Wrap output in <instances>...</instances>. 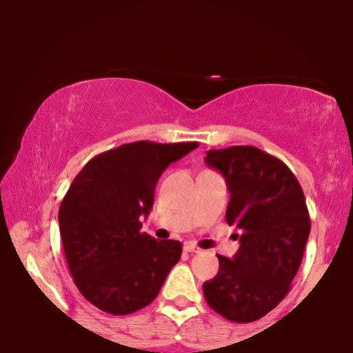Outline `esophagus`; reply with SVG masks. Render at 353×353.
Wrapping results in <instances>:
<instances>
[{
    "mask_svg": "<svg viewBox=\"0 0 353 353\" xmlns=\"http://www.w3.org/2000/svg\"><path fill=\"white\" fill-rule=\"evenodd\" d=\"M184 250H185V252H192V254H199V252H201L199 247L194 245V244H188V245H184Z\"/></svg>",
    "mask_w": 353,
    "mask_h": 353,
    "instance_id": "esophagus-1",
    "label": "esophagus"
}]
</instances>
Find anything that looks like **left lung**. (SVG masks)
Here are the masks:
<instances>
[{"label": "left lung", "instance_id": "obj_1", "mask_svg": "<svg viewBox=\"0 0 353 353\" xmlns=\"http://www.w3.org/2000/svg\"><path fill=\"white\" fill-rule=\"evenodd\" d=\"M205 164L225 177L229 225L241 230L232 259L202 285L209 307L230 322L264 317L289 294L310 234V217L297 177L277 157L254 145L210 149Z\"/></svg>", "mask_w": 353, "mask_h": 353}]
</instances>
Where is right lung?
<instances>
[{"label":"right lung","mask_w":353,"mask_h":353,"mask_svg":"<svg viewBox=\"0 0 353 353\" xmlns=\"http://www.w3.org/2000/svg\"><path fill=\"white\" fill-rule=\"evenodd\" d=\"M197 143L123 144L81 169L59 208V232L72 281L83 297L112 315L144 309L179 262V241L141 232L154 189L171 163Z\"/></svg>","instance_id":"1"}]
</instances>
